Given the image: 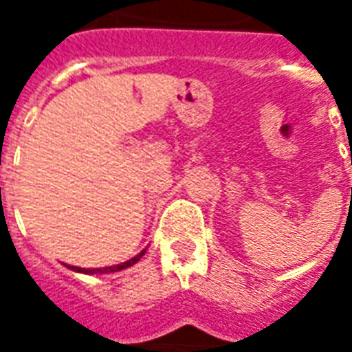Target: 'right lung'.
I'll list each match as a JSON object with an SVG mask.
<instances>
[{"instance_id": "1", "label": "right lung", "mask_w": 352, "mask_h": 352, "mask_svg": "<svg viewBox=\"0 0 352 352\" xmlns=\"http://www.w3.org/2000/svg\"><path fill=\"white\" fill-rule=\"evenodd\" d=\"M146 249H143V251L139 252V254H135L133 258H130L128 262H122V264H116V265H109V267H98V270H85V267H75V265H72L73 272H79V273H88V275H92V273H115V272H120V270H126V267H130V265H133L135 262H139V258L145 254Z\"/></svg>"}]
</instances>
